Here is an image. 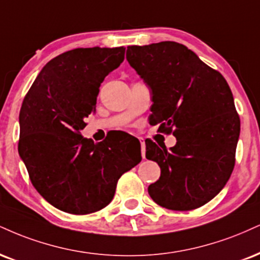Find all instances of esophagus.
I'll return each mask as SVG.
<instances>
[{"mask_svg":"<svg viewBox=\"0 0 260 260\" xmlns=\"http://www.w3.org/2000/svg\"><path fill=\"white\" fill-rule=\"evenodd\" d=\"M139 142H140V146H142V156L144 158L145 157V140L143 138H139Z\"/></svg>","mask_w":260,"mask_h":260,"instance_id":"1","label":"esophagus"}]
</instances>
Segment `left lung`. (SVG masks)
<instances>
[{"mask_svg": "<svg viewBox=\"0 0 260 260\" xmlns=\"http://www.w3.org/2000/svg\"><path fill=\"white\" fill-rule=\"evenodd\" d=\"M126 58L151 90L149 123L177 138L170 150L145 142L146 158L161 168L150 198L172 211L201 207L221 191L235 166L240 117L229 84L172 41L129 46Z\"/></svg>", "mask_w": 260, "mask_h": 260, "instance_id": "1", "label": "left lung"}]
</instances>
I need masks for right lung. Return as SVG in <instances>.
I'll use <instances>...</instances> for the list:
<instances>
[{
  "mask_svg": "<svg viewBox=\"0 0 260 260\" xmlns=\"http://www.w3.org/2000/svg\"><path fill=\"white\" fill-rule=\"evenodd\" d=\"M124 47L76 48L43 67L24 98L18 151L32 185L55 208L89 214L106 207L124 172L142 161L140 143L121 131L94 143L81 136L100 83Z\"/></svg>",
  "mask_w": 260,
  "mask_h": 260,
  "instance_id": "obj_1",
  "label": "right lung"
}]
</instances>
